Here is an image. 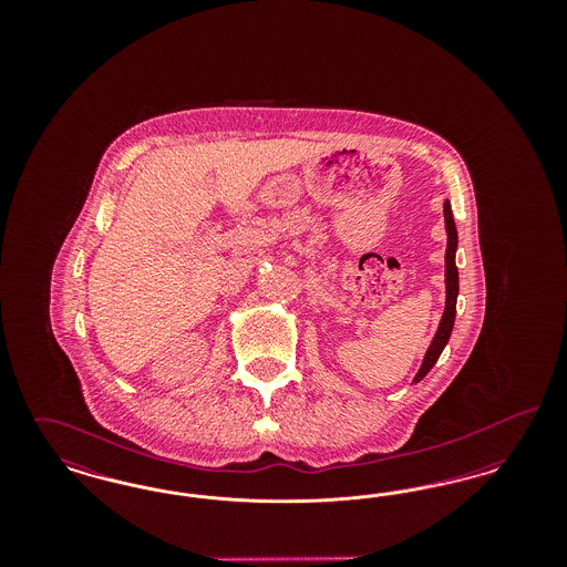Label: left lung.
I'll use <instances>...</instances> for the list:
<instances>
[{"label": "left lung", "instance_id": "8db88e82", "mask_svg": "<svg viewBox=\"0 0 567 567\" xmlns=\"http://www.w3.org/2000/svg\"><path fill=\"white\" fill-rule=\"evenodd\" d=\"M444 227H446V255H444V285H446V306L442 312V319L437 324V331L433 336L432 344L423 357V363L414 377V384L421 382L427 377V372L435 365V361L440 359V354L444 351V347L451 340L453 333V324H455V315H457V296H458V271L455 264V255H457V227H455V218L451 210V202H444Z\"/></svg>", "mask_w": 567, "mask_h": 567}]
</instances>
